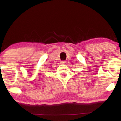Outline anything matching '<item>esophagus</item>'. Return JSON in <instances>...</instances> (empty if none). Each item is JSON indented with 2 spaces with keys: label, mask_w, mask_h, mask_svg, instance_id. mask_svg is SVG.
<instances>
[{
  "label": "esophagus",
  "mask_w": 121,
  "mask_h": 121,
  "mask_svg": "<svg viewBox=\"0 0 121 121\" xmlns=\"http://www.w3.org/2000/svg\"><path fill=\"white\" fill-rule=\"evenodd\" d=\"M60 63H61V64H64V63H65V61H64V60L61 61Z\"/></svg>",
  "instance_id": "obj_1"
}]
</instances>
